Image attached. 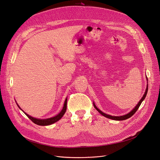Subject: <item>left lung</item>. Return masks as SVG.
Masks as SVG:
<instances>
[{
    "label": "left lung",
    "instance_id": "8db88e82",
    "mask_svg": "<svg viewBox=\"0 0 160 160\" xmlns=\"http://www.w3.org/2000/svg\"><path fill=\"white\" fill-rule=\"evenodd\" d=\"M146 78H147V77H146ZM147 82H148L147 78ZM147 83H148V82H147ZM147 91H148V84H147V88H146V90H145V93H144L143 96L142 97V98H141V100H139V102L138 103V104H137L135 107H134V108L133 109V110H132L131 112H130L128 113L127 114L124 115H121V116H112V115H108V114H106V113L102 112L101 110H100L96 106V105L95 104L94 102H93V106H94V107H95V108L96 109V110H97L100 114H101L102 115H103L104 117H106V118L110 119H112V120H115V121H123V120H126V119H127L130 118V117H131L134 113H135L136 112V111L138 110L139 107L140 106L141 104L142 103V102L143 101L144 99L145 98V97H146V96H147Z\"/></svg>",
    "mask_w": 160,
    "mask_h": 160
}]
</instances>
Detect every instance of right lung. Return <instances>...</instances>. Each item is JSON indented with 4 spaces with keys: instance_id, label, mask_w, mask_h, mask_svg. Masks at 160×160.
Returning a JSON list of instances; mask_svg holds the SVG:
<instances>
[{
    "instance_id": "obj_1",
    "label": "right lung",
    "mask_w": 160,
    "mask_h": 160,
    "mask_svg": "<svg viewBox=\"0 0 160 160\" xmlns=\"http://www.w3.org/2000/svg\"><path fill=\"white\" fill-rule=\"evenodd\" d=\"M67 97L65 100L63 107L62 108V111L60 113H59L58 114H57L56 116L52 117H50V118H48V119H38V118H35V117H33L29 115L28 114H27V113H25L22 110V109L20 108V106L18 105V103H17V105L18 106L19 109H21V110L24 113V114L26 115L33 123H35V124H36L38 125H40V126H48V125L52 124L58 121L60 119H61V118L63 116V115L65 114V113L66 112V110H67Z\"/></svg>"
}]
</instances>
